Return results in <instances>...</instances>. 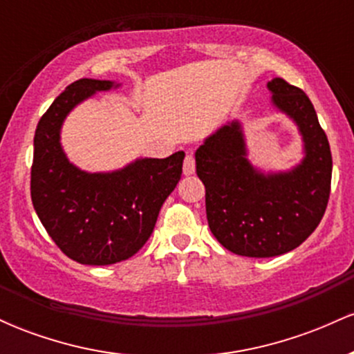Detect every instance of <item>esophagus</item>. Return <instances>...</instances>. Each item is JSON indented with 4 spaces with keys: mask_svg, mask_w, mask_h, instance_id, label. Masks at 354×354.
<instances>
[{
    "mask_svg": "<svg viewBox=\"0 0 354 354\" xmlns=\"http://www.w3.org/2000/svg\"><path fill=\"white\" fill-rule=\"evenodd\" d=\"M194 171H196V163H194L193 154H186L185 163H183V173H185V176H191Z\"/></svg>",
    "mask_w": 354,
    "mask_h": 354,
    "instance_id": "34e87169",
    "label": "esophagus"
}]
</instances>
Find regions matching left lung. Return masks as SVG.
I'll list each match as a JSON object with an SVG mask.
<instances>
[{
	"label": "left lung",
	"instance_id": "1",
	"mask_svg": "<svg viewBox=\"0 0 354 354\" xmlns=\"http://www.w3.org/2000/svg\"><path fill=\"white\" fill-rule=\"evenodd\" d=\"M271 106L288 116L303 143L290 169L253 165L239 120L221 124L196 149V173L206 189V216L226 250L271 258L298 248L319 225L330 198L333 160L310 98L283 78L268 81Z\"/></svg>",
	"mask_w": 354,
	"mask_h": 354
}]
</instances>
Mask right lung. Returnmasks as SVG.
I'll return each instance as SVG.
<instances>
[{"label":"right lung","instance_id":"obj_1","mask_svg":"<svg viewBox=\"0 0 354 354\" xmlns=\"http://www.w3.org/2000/svg\"><path fill=\"white\" fill-rule=\"evenodd\" d=\"M109 80L83 78L53 101L35 133L31 200L39 221L68 258L104 266L131 258L151 236L166 198L181 180L185 153L136 158L113 171H84L61 145L64 120Z\"/></svg>","mask_w":354,"mask_h":354}]
</instances>
